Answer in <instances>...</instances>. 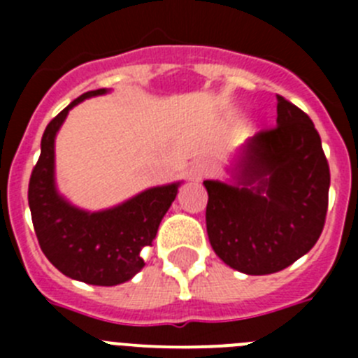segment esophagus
Returning <instances> with one entry per match:
<instances>
[{"label": "esophagus", "mask_w": 358, "mask_h": 358, "mask_svg": "<svg viewBox=\"0 0 358 358\" xmlns=\"http://www.w3.org/2000/svg\"><path fill=\"white\" fill-rule=\"evenodd\" d=\"M211 172H213V163H211V159H208V157H201V159H197L194 164H192V169H189V179H194V181H202L204 177L211 176Z\"/></svg>", "instance_id": "esophagus-1"}]
</instances>
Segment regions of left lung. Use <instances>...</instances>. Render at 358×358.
<instances>
[{
  "mask_svg": "<svg viewBox=\"0 0 358 358\" xmlns=\"http://www.w3.org/2000/svg\"><path fill=\"white\" fill-rule=\"evenodd\" d=\"M278 120L248 143L238 182L204 181L213 251L240 273L283 271L314 248L324 227L330 166L306 113L276 94ZM259 181V186L248 185Z\"/></svg>",
  "mask_w": 358,
  "mask_h": 358,
  "instance_id": "8db88e82",
  "label": "left lung"
}]
</instances>
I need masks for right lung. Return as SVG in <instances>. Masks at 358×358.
<instances>
[{"instance_id":"obj_1","label":"right lung","mask_w":358,"mask_h":358,"mask_svg":"<svg viewBox=\"0 0 358 358\" xmlns=\"http://www.w3.org/2000/svg\"><path fill=\"white\" fill-rule=\"evenodd\" d=\"M106 90L87 91L62 109L44 131L41 156L28 182V204L37 242L62 274L90 285L113 287L143 268L141 251L156 238L161 218L177 195V186H157L113 210L85 213L69 206L53 185V141L68 110Z\"/></svg>"}]
</instances>
